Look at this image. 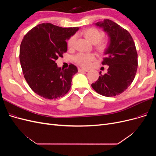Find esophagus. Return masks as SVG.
I'll return each mask as SVG.
<instances>
[{
    "label": "esophagus",
    "mask_w": 156,
    "mask_h": 156,
    "mask_svg": "<svg viewBox=\"0 0 156 156\" xmlns=\"http://www.w3.org/2000/svg\"><path fill=\"white\" fill-rule=\"evenodd\" d=\"M89 69H84V68H81V69H79V72H88Z\"/></svg>",
    "instance_id": "esophagus-1"
}]
</instances>
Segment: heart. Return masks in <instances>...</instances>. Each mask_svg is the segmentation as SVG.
I'll list each match as a JSON object with an SVG mask.
<instances>
[{"label": "heart", "mask_w": 156, "mask_h": 156, "mask_svg": "<svg viewBox=\"0 0 156 156\" xmlns=\"http://www.w3.org/2000/svg\"><path fill=\"white\" fill-rule=\"evenodd\" d=\"M83 35L92 44H96V49L103 53L107 48L106 42L101 41L103 37V33L96 29H89L83 32ZM77 36H72L68 41V47L69 49H73L76 41ZM95 59V55L93 53H79L75 56V62L83 67L87 68L91 64V62Z\"/></svg>", "instance_id": "b5f03b06"}]
</instances>
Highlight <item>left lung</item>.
<instances>
[{
    "label": "left lung",
    "instance_id": "left-lung-1",
    "mask_svg": "<svg viewBox=\"0 0 156 156\" xmlns=\"http://www.w3.org/2000/svg\"><path fill=\"white\" fill-rule=\"evenodd\" d=\"M108 37L102 64L108 66L107 73L101 75L92 84L94 90L102 96L119 95L133 82L138 66L137 53L131 34L109 20L95 23Z\"/></svg>",
    "mask_w": 156,
    "mask_h": 156
}]
</instances>
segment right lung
Masks as SVG:
<instances>
[{"label":"right lung","instance_id":"obj_1","mask_svg":"<svg viewBox=\"0 0 156 156\" xmlns=\"http://www.w3.org/2000/svg\"><path fill=\"white\" fill-rule=\"evenodd\" d=\"M79 29L41 23L23 37L20 63L25 80L37 95L53 100L64 96L69 91L77 68L70 64L68 69H61L55 62L68 51L66 40Z\"/></svg>","mask_w":156,"mask_h":156}]
</instances>
